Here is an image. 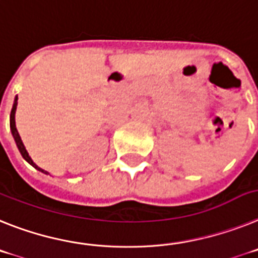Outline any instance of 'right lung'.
Listing matches in <instances>:
<instances>
[{
	"mask_svg": "<svg viewBox=\"0 0 258 258\" xmlns=\"http://www.w3.org/2000/svg\"><path fill=\"white\" fill-rule=\"evenodd\" d=\"M17 105H18V97H15L14 105H13V109H11V113H10V128H11V134H13V136H14V139H15V143H17L18 149H19V152H21L22 157H23L24 160H26L27 162L30 163V165H32V166L35 167V169L39 170V171L45 172V174H48V172H46L45 170L40 169V167L37 166V165H36L35 162H33L32 158H31L30 154H28V152H27L26 147H24L23 142H22L21 135H19V132H18L17 126H15V110H17Z\"/></svg>",
	"mask_w": 258,
	"mask_h": 258,
	"instance_id": "right-lung-1",
	"label": "right lung"
}]
</instances>
